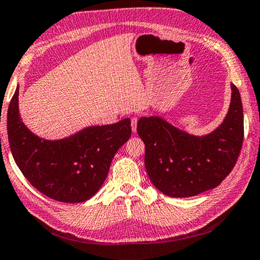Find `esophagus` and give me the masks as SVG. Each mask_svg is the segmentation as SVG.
Returning <instances> with one entry per match:
<instances>
[{"label":"esophagus","mask_w":260,"mask_h":260,"mask_svg":"<svg viewBox=\"0 0 260 260\" xmlns=\"http://www.w3.org/2000/svg\"><path fill=\"white\" fill-rule=\"evenodd\" d=\"M137 123H138V117L133 116L131 117V129H133L134 133H137Z\"/></svg>","instance_id":"1"}]
</instances>
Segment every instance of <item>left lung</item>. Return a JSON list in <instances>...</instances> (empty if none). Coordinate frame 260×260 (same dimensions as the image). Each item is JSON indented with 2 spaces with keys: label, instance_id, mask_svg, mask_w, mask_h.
<instances>
[{
  "label": "left lung",
  "instance_id": "8db88e82",
  "mask_svg": "<svg viewBox=\"0 0 260 260\" xmlns=\"http://www.w3.org/2000/svg\"><path fill=\"white\" fill-rule=\"evenodd\" d=\"M232 98L224 122L198 137L158 116L140 117L137 133L145 144V167L149 179L163 194L189 198L217 187L233 170L243 143V108L239 89L232 83Z\"/></svg>",
  "mask_w": 260,
  "mask_h": 260
}]
</instances>
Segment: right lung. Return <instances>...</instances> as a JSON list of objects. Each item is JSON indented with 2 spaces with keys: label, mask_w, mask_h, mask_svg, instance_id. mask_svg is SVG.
<instances>
[{
  "label": "right lung",
  "mask_w": 260,
  "mask_h": 260,
  "mask_svg": "<svg viewBox=\"0 0 260 260\" xmlns=\"http://www.w3.org/2000/svg\"><path fill=\"white\" fill-rule=\"evenodd\" d=\"M19 88L8 108V138L12 156L34 187L59 202H84L98 192L114 155L131 136L130 118L114 124L89 126L71 137L45 140L22 123Z\"/></svg>",
  "instance_id": "right-lung-1"
}]
</instances>
